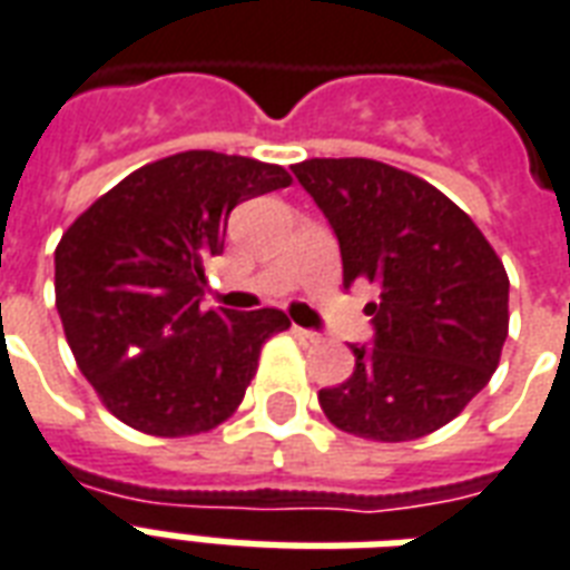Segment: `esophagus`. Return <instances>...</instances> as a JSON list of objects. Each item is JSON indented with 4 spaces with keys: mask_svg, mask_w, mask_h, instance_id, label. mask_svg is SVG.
Wrapping results in <instances>:
<instances>
[{
    "mask_svg": "<svg viewBox=\"0 0 570 570\" xmlns=\"http://www.w3.org/2000/svg\"><path fill=\"white\" fill-rule=\"evenodd\" d=\"M294 336L301 342H318L321 340V333L315 331H303V327H294Z\"/></svg>",
    "mask_w": 570,
    "mask_h": 570,
    "instance_id": "esophagus-1",
    "label": "esophagus"
}]
</instances>
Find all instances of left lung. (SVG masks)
<instances>
[{"label": "left lung", "mask_w": 570, "mask_h": 570, "mask_svg": "<svg viewBox=\"0 0 570 570\" xmlns=\"http://www.w3.org/2000/svg\"><path fill=\"white\" fill-rule=\"evenodd\" d=\"M294 177L331 222L342 285H379L372 345L318 391L327 421L372 442L442 430L493 379L508 340V273L448 195L372 158H306Z\"/></svg>", "instance_id": "1"}]
</instances>
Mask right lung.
I'll list each match as a JSON object with an SVG mask.
<instances>
[{"instance_id":"add662e5","label":"right lung","mask_w":570,"mask_h":570,"mask_svg":"<svg viewBox=\"0 0 570 570\" xmlns=\"http://www.w3.org/2000/svg\"><path fill=\"white\" fill-rule=\"evenodd\" d=\"M291 186L258 158L188 149L158 158L80 213L57 246V309L77 366L131 430L183 439L237 412L279 309H204V264L230 209Z\"/></svg>"}]
</instances>
